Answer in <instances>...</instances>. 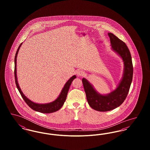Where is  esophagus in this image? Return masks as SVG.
Segmentation results:
<instances>
[{"label":"esophagus","mask_w":150,"mask_h":150,"mask_svg":"<svg viewBox=\"0 0 150 150\" xmlns=\"http://www.w3.org/2000/svg\"><path fill=\"white\" fill-rule=\"evenodd\" d=\"M84 72H83V71H81V70H78V71H77V75L78 76H83V75L84 74H83Z\"/></svg>","instance_id":"obj_1"}]
</instances>
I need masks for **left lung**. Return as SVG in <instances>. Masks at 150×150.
Listing matches in <instances>:
<instances>
[{
    "mask_svg": "<svg viewBox=\"0 0 150 150\" xmlns=\"http://www.w3.org/2000/svg\"><path fill=\"white\" fill-rule=\"evenodd\" d=\"M111 47L121 56L124 64L123 77L117 88L107 95L97 93L85 78L82 79L87 101L93 109L98 111H108L119 107L127 98L132 81L133 67L132 57L126 44L112 33H108Z\"/></svg>",
    "mask_w": 150,
    "mask_h": 150,
    "instance_id": "8db88e82",
    "label": "left lung"
}]
</instances>
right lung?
<instances>
[{
	"instance_id": "add662e5",
	"label": "right lung",
	"mask_w": 150,
	"mask_h": 150,
	"mask_svg": "<svg viewBox=\"0 0 150 150\" xmlns=\"http://www.w3.org/2000/svg\"><path fill=\"white\" fill-rule=\"evenodd\" d=\"M22 44V43H21L20 45V46L18 47V48L17 50V52H16V56L14 57V78H15V82H16V86H17L19 92L21 94L22 97L23 98V99L25 100V102L26 103V104L31 108H32L33 110H35L36 111L40 112H42V113H45V114L52 113V112L57 111L58 110H59L62 107V106L64 105V101H65V100L66 99V97H67V94L68 93L69 89L70 88V86H71V84L72 80L76 78V76L75 75H74L67 81V82L65 84L64 87L62 89V90L60 93L59 96H58V97L55 100H54L53 102L50 103H47V104H38V103H35L31 101L22 92L21 90L20 86H18V82H17V79L16 60H17V53L18 52V50H19V49H20Z\"/></svg>"
}]
</instances>
